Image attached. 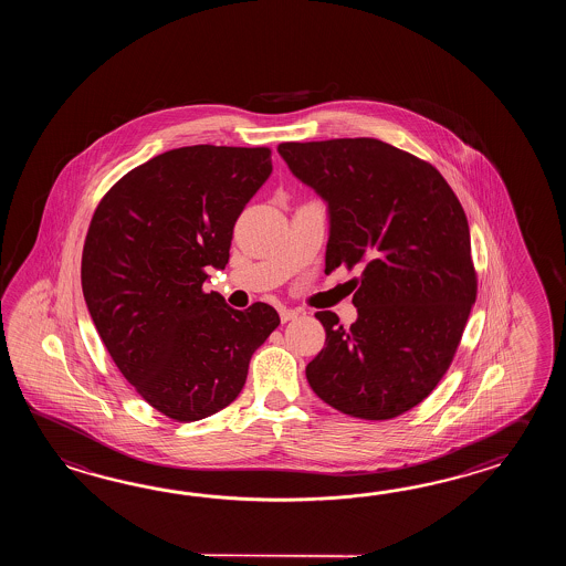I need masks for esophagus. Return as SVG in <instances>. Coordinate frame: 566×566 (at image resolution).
Returning a JSON list of instances; mask_svg holds the SVG:
<instances>
[{
	"label": "esophagus",
	"mask_w": 566,
	"mask_h": 566,
	"mask_svg": "<svg viewBox=\"0 0 566 566\" xmlns=\"http://www.w3.org/2000/svg\"><path fill=\"white\" fill-rule=\"evenodd\" d=\"M279 315H281V322H283V324H287L291 319H297V315H300V313L295 312V310H289V307H281V310H279Z\"/></svg>",
	"instance_id": "34e87169"
}]
</instances>
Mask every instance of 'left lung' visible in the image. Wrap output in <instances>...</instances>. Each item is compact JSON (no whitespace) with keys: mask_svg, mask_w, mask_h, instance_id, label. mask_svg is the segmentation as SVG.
Returning <instances> with one entry per match:
<instances>
[{"mask_svg":"<svg viewBox=\"0 0 566 566\" xmlns=\"http://www.w3.org/2000/svg\"><path fill=\"white\" fill-rule=\"evenodd\" d=\"M295 178L327 202L325 273L360 269L346 327L317 312L325 346L305 374L329 407L386 421L433 392L478 295L470 224L437 169L373 137L277 147Z\"/></svg>","mask_w":566,"mask_h":566,"instance_id":"8db88e82","label":"left lung"}]
</instances>
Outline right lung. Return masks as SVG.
Masks as SVG:
<instances>
[{"instance_id": "1", "label": "right lung", "mask_w": 566, "mask_h": 566, "mask_svg": "<svg viewBox=\"0 0 566 566\" xmlns=\"http://www.w3.org/2000/svg\"><path fill=\"white\" fill-rule=\"evenodd\" d=\"M273 171L269 147L190 145L125 174L96 206L81 281L96 332L154 409L200 421L241 395L279 313L205 293L237 218Z\"/></svg>"}]
</instances>
